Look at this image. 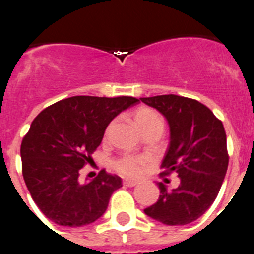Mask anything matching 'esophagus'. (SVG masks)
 <instances>
[{
	"mask_svg": "<svg viewBox=\"0 0 254 254\" xmlns=\"http://www.w3.org/2000/svg\"><path fill=\"white\" fill-rule=\"evenodd\" d=\"M123 184L127 187H135L136 184H138V182L136 181H130V179H125V181H123Z\"/></svg>",
	"mask_w": 254,
	"mask_h": 254,
	"instance_id": "34e87169",
	"label": "esophagus"
}]
</instances>
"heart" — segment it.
I'll return each instance as SVG.
<instances>
[{"instance_id": "obj_1", "label": "heart", "mask_w": 254, "mask_h": 254, "mask_svg": "<svg viewBox=\"0 0 254 254\" xmlns=\"http://www.w3.org/2000/svg\"><path fill=\"white\" fill-rule=\"evenodd\" d=\"M134 120L143 130L148 125L153 124V123L162 120L159 114L154 111L150 108H139L138 110H135L134 113ZM148 167V160L143 156L138 155H124L120 156L118 159L113 162V168L115 172L119 173L120 175L127 178H138L144 174Z\"/></svg>"}]
</instances>
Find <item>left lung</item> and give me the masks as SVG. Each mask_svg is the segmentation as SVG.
I'll use <instances>...</instances> for the list:
<instances>
[{
  "label": "left lung",
  "mask_w": 254,
  "mask_h": 254,
  "mask_svg": "<svg viewBox=\"0 0 254 254\" xmlns=\"http://www.w3.org/2000/svg\"><path fill=\"white\" fill-rule=\"evenodd\" d=\"M167 118L170 143L160 177L177 173L181 184L173 190L159 183L158 202L144 212L167 226H184L204 214L217 198L228 168L224 127L204 104L179 95L140 98Z\"/></svg>",
  "instance_id": "left-lung-1"
}]
</instances>
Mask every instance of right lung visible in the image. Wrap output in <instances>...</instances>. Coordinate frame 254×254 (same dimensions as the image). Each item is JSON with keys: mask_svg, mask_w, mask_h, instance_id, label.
I'll list each match as a JSON object with an SVG mask.
<instances>
[{"mask_svg": "<svg viewBox=\"0 0 254 254\" xmlns=\"http://www.w3.org/2000/svg\"><path fill=\"white\" fill-rule=\"evenodd\" d=\"M138 101L132 96H72L35 118L21 143L22 175L46 218L59 226L81 227L105 213L122 179L101 170L80 183V169L91 162L111 120Z\"/></svg>", "mask_w": 254, "mask_h": 254, "instance_id": "add662e5", "label": "right lung"}]
</instances>
